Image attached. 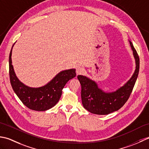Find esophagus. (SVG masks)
Returning a JSON list of instances; mask_svg holds the SVG:
<instances>
[{
    "label": "esophagus",
    "mask_w": 149,
    "mask_h": 149,
    "mask_svg": "<svg viewBox=\"0 0 149 149\" xmlns=\"http://www.w3.org/2000/svg\"><path fill=\"white\" fill-rule=\"evenodd\" d=\"M84 71H85L84 68L81 65H78L77 67V68H76V72H77V74H80L83 73Z\"/></svg>",
    "instance_id": "1"
}]
</instances>
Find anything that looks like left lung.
<instances>
[{
    "label": "left lung",
    "instance_id": "obj_1",
    "mask_svg": "<svg viewBox=\"0 0 149 149\" xmlns=\"http://www.w3.org/2000/svg\"><path fill=\"white\" fill-rule=\"evenodd\" d=\"M136 62V69L132 76L123 86L113 92H105L98 84L86 76L78 75L81 84V98L84 107L90 113L98 115H107L122 107L129 99L137 80L139 58L133 44L129 40Z\"/></svg>",
    "mask_w": 149,
    "mask_h": 149
}]
</instances>
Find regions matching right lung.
<instances>
[{
    "mask_svg": "<svg viewBox=\"0 0 149 149\" xmlns=\"http://www.w3.org/2000/svg\"><path fill=\"white\" fill-rule=\"evenodd\" d=\"M12 48L9 58L10 78L12 88L27 107L36 111H45L54 107L62 95V90L68 81L76 77V69H70L58 72L44 86L31 87L19 80L12 65Z\"/></svg>",
    "mask_w": 149,
    "mask_h": 149,
    "instance_id": "add662e5",
    "label": "right lung"
}]
</instances>
